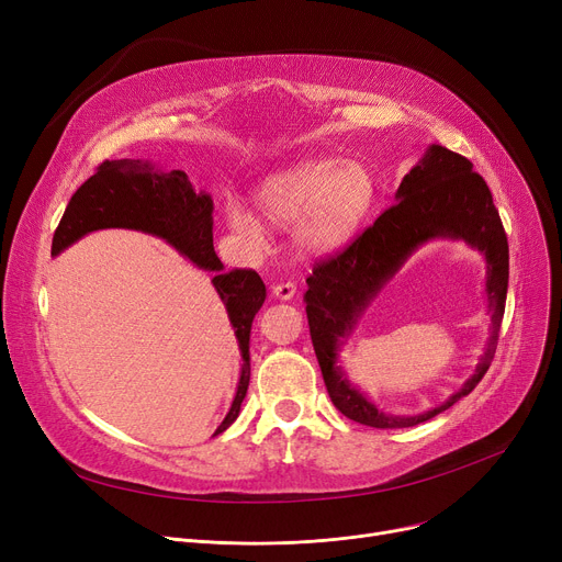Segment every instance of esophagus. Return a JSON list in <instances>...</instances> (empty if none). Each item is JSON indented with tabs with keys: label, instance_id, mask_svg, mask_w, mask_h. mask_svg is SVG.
Instances as JSON below:
<instances>
[{
	"label": "esophagus",
	"instance_id": "obj_1",
	"mask_svg": "<svg viewBox=\"0 0 562 562\" xmlns=\"http://www.w3.org/2000/svg\"><path fill=\"white\" fill-rule=\"evenodd\" d=\"M271 291H273L276 299L289 301V299H293V293H296V284H293V282H276L271 286Z\"/></svg>",
	"mask_w": 562,
	"mask_h": 562
}]
</instances>
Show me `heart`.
Returning a JSON list of instances; mask_svg holds the SVG:
<instances>
[{
  "mask_svg": "<svg viewBox=\"0 0 562 562\" xmlns=\"http://www.w3.org/2000/svg\"><path fill=\"white\" fill-rule=\"evenodd\" d=\"M375 177L362 161L310 159L276 172L257 193L263 221L278 227L293 222V244L310 257L328 255L352 241L375 204ZM227 227L252 246L263 244L261 223L241 204H225Z\"/></svg>",
  "mask_w": 562,
  "mask_h": 562,
  "instance_id": "obj_1",
  "label": "heart"
}]
</instances>
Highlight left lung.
<instances>
[{
    "mask_svg": "<svg viewBox=\"0 0 562 562\" xmlns=\"http://www.w3.org/2000/svg\"><path fill=\"white\" fill-rule=\"evenodd\" d=\"M396 200L348 248L314 263L303 299L316 360L335 407L344 417L371 428L424 424L474 390L494 360L508 293V236L474 164L447 147L430 145L424 159L403 177ZM430 238H462L486 255L493 335L475 375L460 393L424 416L394 418L349 385L336 364V350L376 291Z\"/></svg>",
    "mask_w": 562,
    "mask_h": 562,
    "instance_id": "1",
    "label": "left lung"
}]
</instances>
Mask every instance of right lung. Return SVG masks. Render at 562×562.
<instances>
[{
  "instance_id": "obj_1",
  "label": "right lung",
  "mask_w": 562,
  "mask_h": 562,
  "mask_svg": "<svg viewBox=\"0 0 562 562\" xmlns=\"http://www.w3.org/2000/svg\"><path fill=\"white\" fill-rule=\"evenodd\" d=\"M212 212V195L204 191L195 193L184 170H164L145 159H106L70 198L64 218L54 232L52 255L64 252L88 232L125 227L159 236L200 269L216 273L212 284L225 303L244 360L232 407L214 432L218 435L239 417L248 392L250 328L255 314L263 305L266 286L252 269L223 273V263L214 250Z\"/></svg>"
}]
</instances>
